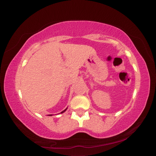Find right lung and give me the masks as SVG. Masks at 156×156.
<instances>
[{
    "label": "right lung",
    "instance_id": "right-lung-1",
    "mask_svg": "<svg viewBox=\"0 0 156 156\" xmlns=\"http://www.w3.org/2000/svg\"><path fill=\"white\" fill-rule=\"evenodd\" d=\"M66 109H67V108H66V109H65V110H63V111H62V112H61L60 113H63V112H65V111L66 110ZM52 115H48V116H52Z\"/></svg>",
    "mask_w": 156,
    "mask_h": 156
}]
</instances>
